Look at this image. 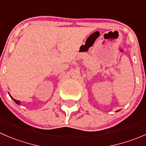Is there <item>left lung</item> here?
I'll return each mask as SVG.
<instances>
[{"label":"left lung","instance_id":"8db88e82","mask_svg":"<svg viewBox=\"0 0 146 146\" xmlns=\"http://www.w3.org/2000/svg\"><path fill=\"white\" fill-rule=\"evenodd\" d=\"M118 111H117V112H118Z\"/></svg>","mask_w":146,"mask_h":146}]
</instances>
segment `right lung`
Wrapping results in <instances>:
<instances>
[{
  "mask_svg": "<svg viewBox=\"0 0 146 146\" xmlns=\"http://www.w3.org/2000/svg\"><path fill=\"white\" fill-rule=\"evenodd\" d=\"M8 94H9V93H8ZM9 96H11V98H12L13 100L14 101H15V103H17V104H18V105H20V104H21V101H20V100H15V99H14L13 98V97H11V95H10V94H9Z\"/></svg>",
  "mask_w": 146,
  "mask_h": 146,
  "instance_id": "right-lung-1",
  "label": "right lung"
}]
</instances>
